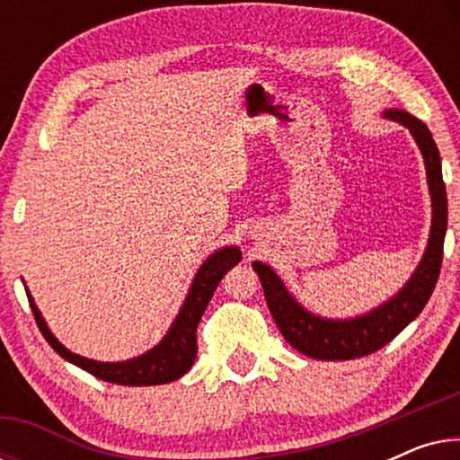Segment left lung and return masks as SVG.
Instances as JSON below:
<instances>
[{
  "label": "left lung",
  "instance_id": "1",
  "mask_svg": "<svg viewBox=\"0 0 460 460\" xmlns=\"http://www.w3.org/2000/svg\"><path fill=\"white\" fill-rule=\"evenodd\" d=\"M383 117L404 125L412 134L414 142L419 144L431 194L433 217L429 241H427L423 260L414 270L411 280L392 299L375 307V310L362 314V316L331 320L307 312L287 291V287L282 285V280L272 268L261 261H253V270L261 280L270 314L279 324L282 337L301 354L316 358V360H351V358L373 354L383 345H387L423 312L433 288H436L439 268H442L444 236L446 226H448V199H446V186L442 180L439 150L427 125L412 117L411 112L392 109L383 112Z\"/></svg>",
  "mask_w": 460,
  "mask_h": 460
}]
</instances>
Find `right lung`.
<instances>
[{
    "mask_svg": "<svg viewBox=\"0 0 460 460\" xmlns=\"http://www.w3.org/2000/svg\"><path fill=\"white\" fill-rule=\"evenodd\" d=\"M241 257L243 253L238 247H224L207 257L203 266L199 268L197 276H194L184 304H181L173 324L169 326L167 335L161 339L159 345L148 349L146 354L131 358V360L125 362H98L68 351L65 345L52 335V331L48 329L46 320H43L41 312L37 310L35 301L31 297L29 291L27 297L41 335L46 337V341L49 345H52L56 354L65 358V360L87 370V373L98 376V379L117 383V385H163V383H172L175 379H180L181 375H186L188 370H190L194 358H197V326L200 323V318H203L217 285L222 282L226 272L241 261Z\"/></svg>",
    "mask_w": 460,
    "mask_h": 460,
    "instance_id": "obj_1",
    "label": "right lung"
}]
</instances>
